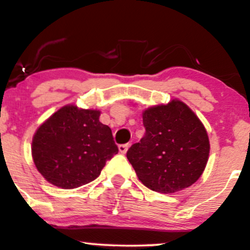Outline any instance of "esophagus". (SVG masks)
Listing matches in <instances>:
<instances>
[{
    "instance_id": "esophagus-1",
    "label": "esophagus",
    "mask_w": 250,
    "mask_h": 250,
    "mask_svg": "<svg viewBox=\"0 0 250 250\" xmlns=\"http://www.w3.org/2000/svg\"><path fill=\"white\" fill-rule=\"evenodd\" d=\"M128 148H129V143H125V145H120V146H119L120 153H121V154H125V153H127Z\"/></svg>"
}]
</instances>
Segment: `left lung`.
<instances>
[{
    "instance_id": "8db88e82",
    "label": "left lung",
    "mask_w": 250,
    "mask_h": 250,
    "mask_svg": "<svg viewBox=\"0 0 250 250\" xmlns=\"http://www.w3.org/2000/svg\"><path fill=\"white\" fill-rule=\"evenodd\" d=\"M145 136L127 151V159L146 187L171 194L196 182L209 156L207 131L179 100L143 113Z\"/></svg>"
}]
</instances>
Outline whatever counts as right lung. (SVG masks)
Returning a JSON list of instances; mask_svg holds the SVG:
<instances>
[{
	"label": "right lung",
	"instance_id": "obj_1",
	"mask_svg": "<svg viewBox=\"0 0 250 250\" xmlns=\"http://www.w3.org/2000/svg\"><path fill=\"white\" fill-rule=\"evenodd\" d=\"M99 117V110L65 105L37 129L33 159L48 182L63 189L81 187L95 180L117 154L111 129Z\"/></svg>",
	"mask_w": 250,
	"mask_h": 250
}]
</instances>
